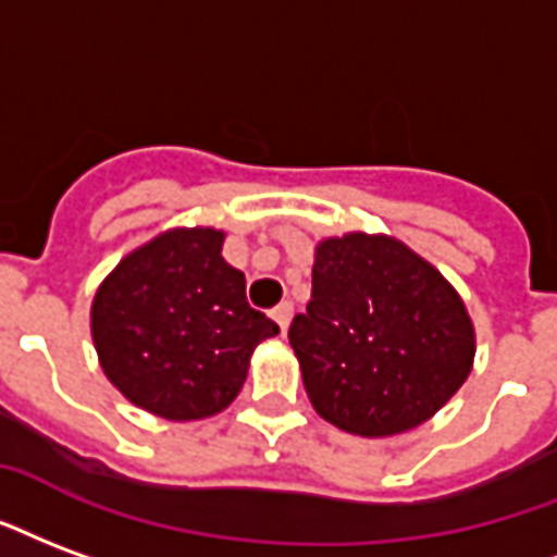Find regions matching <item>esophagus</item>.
Segmentation results:
<instances>
[{
	"label": "esophagus",
	"mask_w": 557,
	"mask_h": 557,
	"mask_svg": "<svg viewBox=\"0 0 557 557\" xmlns=\"http://www.w3.org/2000/svg\"><path fill=\"white\" fill-rule=\"evenodd\" d=\"M292 315H295V307H292L289 300H283V304H280V307H274V310H271V319L277 321V324H280V331H283V333L289 331Z\"/></svg>",
	"instance_id": "obj_1"
}]
</instances>
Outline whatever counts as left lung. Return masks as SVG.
<instances>
[{"instance_id": "1", "label": "left lung", "mask_w": 557, "mask_h": 557, "mask_svg": "<svg viewBox=\"0 0 557 557\" xmlns=\"http://www.w3.org/2000/svg\"><path fill=\"white\" fill-rule=\"evenodd\" d=\"M289 342L321 419L357 436L413 431L463 386L475 327L457 289L383 233L315 245L312 300Z\"/></svg>"}]
</instances>
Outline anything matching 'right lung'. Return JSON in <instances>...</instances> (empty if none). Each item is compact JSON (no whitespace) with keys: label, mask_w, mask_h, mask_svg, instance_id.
Returning <instances> with one entry per match:
<instances>
[{"label":"right lung","mask_w":557,"mask_h":557,"mask_svg":"<svg viewBox=\"0 0 557 557\" xmlns=\"http://www.w3.org/2000/svg\"><path fill=\"white\" fill-rule=\"evenodd\" d=\"M226 233L174 226L114 265L90 304V336L117 393L147 413L195 422L233 405L259 342L280 327L245 298L221 257Z\"/></svg>","instance_id":"right-lung-1"}]
</instances>
